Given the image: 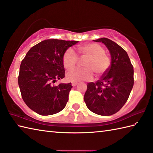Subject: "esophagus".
Here are the masks:
<instances>
[{"label": "esophagus", "mask_w": 153, "mask_h": 153, "mask_svg": "<svg viewBox=\"0 0 153 153\" xmlns=\"http://www.w3.org/2000/svg\"><path fill=\"white\" fill-rule=\"evenodd\" d=\"M77 84V83L76 82H72V83H71V85H72V86H76Z\"/></svg>", "instance_id": "34e87169"}]
</instances>
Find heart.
Here are the masks:
<instances>
[{
	"instance_id": "b5f03b06",
	"label": "heart",
	"mask_w": 153,
	"mask_h": 153,
	"mask_svg": "<svg viewBox=\"0 0 153 153\" xmlns=\"http://www.w3.org/2000/svg\"><path fill=\"white\" fill-rule=\"evenodd\" d=\"M76 52L69 48L62 56V64L66 70H69L76 66L78 56L86 58L83 62V68H76L66 74V79L72 82L90 80L93 79V72L100 76L106 72L110 68V57L105 53L104 48L97 43H88L78 45Z\"/></svg>"
}]
</instances>
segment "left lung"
I'll return each mask as SVG.
<instances>
[{
	"label": "left lung",
	"instance_id": "8db88e82",
	"mask_svg": "<svg viewBox=\"0 0 153 153\" xmlns=\"http://www.w3.org/2000/svg\"><path fill=\"white\" fill-rule=\"evenodd\" d=\"M105 44L111 55V65L95 83H87L84 100L91 111L101 116L118 112L128 100L134 83V67L126 51L107 38L93 40Z\"/></svg>",
	"mask_w": 153,
	"mask_h": 153
}]
</instances>
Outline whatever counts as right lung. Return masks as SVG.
<instances>
[{
    "instance_id": "add662e5",
    "label": "right lung",
    "mask_w": 153,
    "mask_h": 153,
    "mask_svg": "<svg viewBox=\"0 0 153 153\" xmlns=\"http://www.w3.org/2000/svg\"><path fill=\"white\" fill-rule=\"evenodd\" d=\"M77 41L47 39L32 47L22 60L18 76L22 97L40 115L54 114L68 101L71 83L54 85L65 77L62 56Z\"/></svg>"
}]
</instances>
